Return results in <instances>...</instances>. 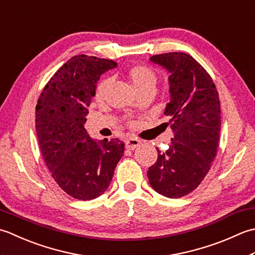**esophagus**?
Masks as SVG:
<instances>
[{"label": "esophagus", "mask_w": 255, "mask_h": 255, "mask_svg": "<svg viewBox=\"0 0 255 255\" xmlns=\"http://www.w3.org/2000/svg\"><path fill=\"white\" fill-rule=\"evenodd\" d=\"M139 145H141V141H139V139H137V138H135V137H129L126 141V146L128 149L133 150L136 147H138Z\"/></svg>", "instance_id": "34e87169"}]
</instances>
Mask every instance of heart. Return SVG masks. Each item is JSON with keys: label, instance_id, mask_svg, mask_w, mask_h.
Returning a JSON list of instances; mask_svg holds the SVG:
<instances>
[{"label": "heart", "instance_id": "b5f03b06", "mask_svg": "<svg viewBox=\"0 0 255 255\" xmlns=\"http://www.w3.org/2000/svg\"><path fill=\"white\" fill-rule=\"evenodd\" d=\"M128 77L133 88L137 92L144 88L152 87L156 84V76L155 72L148 68L146 66H134L128 72ZM111 79L110 78H105L102 79L96 88V99L97 100H102L105 98L106 93L110 87Z\"/></svg>", "mask_w": 255, "mask_h": 255}]
</instances>
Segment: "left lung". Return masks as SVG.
<instances>
[{
    "instance_id": "left-lung-1",
    "label": "left lung",
    "mask_w": 255,
    "mask_h": 255,
    "mask_svg": "<svg viewBox=\"0 0 255 255\" xmlns=\"http://www.w3.org/2000/svg\"><path fill=\"white\" fill-rule=\"evenodd\" d=\"M149 60L168 71L174 137L147 170L152 188L168 198H180L199 186L214 160L221 128L220 101L209 74L185 53L155 55Z\"/></svg>"
}]
</instances>
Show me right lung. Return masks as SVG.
<instances>
[{
  "label": "right lung",
  "mask_w": 255,
  "mask_h": 255,
  "mask_svg": "<svg viewBox=\"0 0 255 255\" xmlns=\"http://www.w3.org/2000/svg\"><path fill=\"white\" fill-rule=\"evenodd\" d=\"M113 60L72 57L50 78L36 106V132L51 176L66 194L91 200L110 186L124 153L116 138L96 141L85 128L99 79L116 68Z\"/></svg>",
  "instance_id": "add662e5"
}]
</instances>
